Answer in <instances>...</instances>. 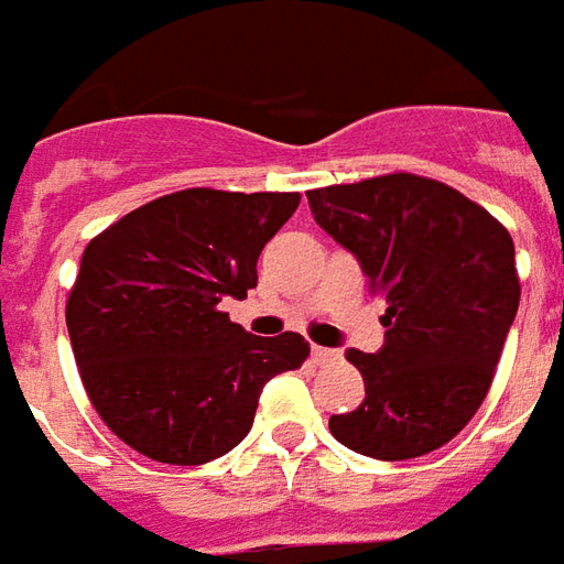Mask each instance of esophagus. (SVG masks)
<instances>
[{"label": "esophagus", "mask_w": 564, "mask_h": 564, "mask_svg": "<svg viewBox=\"0 0 564 564\" xmlns=\"http://www.w3.org/2000/svg\"><path fill=\"white\" fill-rule=\"evenodd\" d=\"M343 352L339 349H327V346H313V361L315 365H327V361H339Z\"/></svg>", "instance_id": "esophagus-1"}]
</instances>
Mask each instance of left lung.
<instances>
[{
  "instance_id": "left-lung-1",
  "label": "left lung",
  "mask_w": 564,
  "mask_h": 564,
  "mask_svg": "<svg viewBox=\"0 0 564 564\" xmlns=\"http://www.w3.org/2000/svg\"><path fill=\"white\" fill-rule=\"evenodd\" d=\"M306 197L315 225L352 251L389 303L382 349L346 355L365 377V403L330 416V434L382 462L441 449L480 410L517 318L513 239L474 199L422 175Z\"/></svg>"
}]
</instances>
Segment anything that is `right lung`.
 Masks as SVG:
<instances>
[{"label": "right lung", "instance_id": "right-lung-1", "mask_svg": "<svg viewBox=\"0 0 564 564\" xmlns=\"http://www.w3.org/2000/svg\"><path fill=\"white\" fill-rule=\"evenodd\" d=\"M301 194L191 187L139 206L87 242L66 303L87 398L127 446L163 465H206L254 422L263 386L310 343L251 337L221 313L258 285L261 249Z\"/></svg>", "mask_w": 564, "mask_h": 564}]
</instances>
